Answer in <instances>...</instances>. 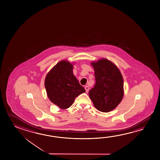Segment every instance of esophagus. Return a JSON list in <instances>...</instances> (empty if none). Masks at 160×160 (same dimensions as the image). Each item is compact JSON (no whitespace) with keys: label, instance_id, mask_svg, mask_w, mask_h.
Wrapping results in <instances>:
<instances>
[{"label":"esophagus","instance_id":"obj_1","mask_svg":"<svg viewBox=\"0 0 160 160\" xmlns=\"http://www.w3.org/2000/svg\"><path fill=\"white\" fill-rule=\"evenodd\" d=\"M84 88H85V90H86V92H87V93L88 92L89 88L88 86H86L84 87Z\"/></svg>","mask_w":160,"mask_h":160}]
</instances>
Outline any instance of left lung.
Here are the masks:
<instances>
[{
	"instance_id": "8db88e82",
	"label": "left lung",
	"mask_w": 160,
	"mask_h": 160,
	"mask_svg": "<svg viewBox=\"0 0 160 160\" xmlns=\"http://www.w3.org/2000/svg\"><path fill=\"white\" fill-rule=\"evenodd\" d=\"M91 64L95 71L96 83L89 90V98L98 110L108 112L114 110L123 97L122 74L114 63L106 59Z\"/></svg>"
}]
</instances>
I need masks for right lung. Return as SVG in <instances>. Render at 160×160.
<instances>
[{
	"label": "right lung",
	"instance_id": "add662e5",
	"mask_svg": "<svg viewBox=\"0 0 160 160\" xmlns=\"http://www.w3.org/2000/svg\"><path fill=\"white\" fill-rule=\"evenodd\" d=\"M73 65L62 60L48 73L45 87L49 100L62 109L71 106L76 98L86 92L73 73Z\"/></svg>",
	"mask_w": 160,
	"mask_h": 160
}]
</instances>
